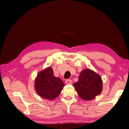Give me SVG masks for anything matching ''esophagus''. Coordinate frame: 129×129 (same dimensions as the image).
I'll return each mask as SVG.
<instances>
[{"label":"esophagus","mask_w":129,"mask_h":129,"mask_svg":"<svg viewBox=\"0 0 129 129\" xmlns=\"http://www.w3.org/2000/svg\"><path fill=\"white\" fill-rule=\"evenodd\" d=\"M65 83L67 84H71L72 83V81L71 79H66L65 81Z\"/></svg>","instance_id":"obj_1"}]
</instances>
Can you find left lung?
<instances>
[{"mask_svg":"<svg viewBox=\"0 0 129 129\" xmlns=\"http://www.w3.org/2000/svg\"><path fill=\"white\" fill-rule=\"evenodd\" d=\"M78 95L84 101H91L100 95L103 90V81L101 76L93 70H82L78 81L73 84Z\"/></svg>","mask_w":129,"mask_h":129,"instance_id":"left-lung-1","label":"left lung"}]
</instances>
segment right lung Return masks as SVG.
I'll list each match as a JSON object with an SVG mask.
<instances>
[{
	"label": "right lung",
	"mask_w": 129,
	"mask_h": 129,
	"mask_svg": "<svg viewBox=\"0 0 129 129\" xmlns=\"http://www.w3.org/2000/svg\"><path fill=\"white\" fill-rule=\"evenodd\" d=\"M64 85L61 78L54 76L52 68L48 67L38 73L34 87L40 96L53 100L58 96Z\"/></svg>",
	"instance_id": "1"
}]
</instances>
